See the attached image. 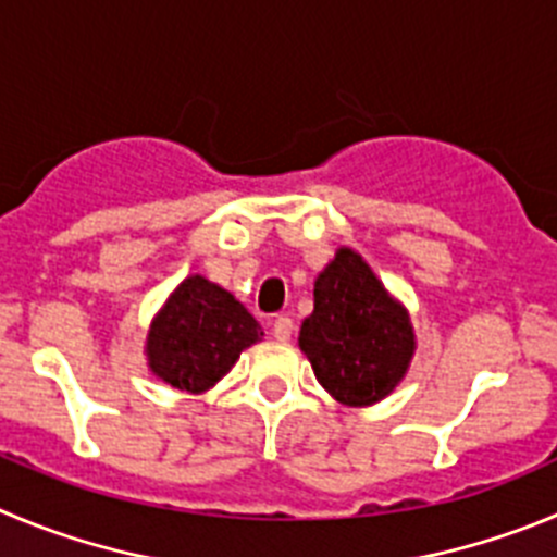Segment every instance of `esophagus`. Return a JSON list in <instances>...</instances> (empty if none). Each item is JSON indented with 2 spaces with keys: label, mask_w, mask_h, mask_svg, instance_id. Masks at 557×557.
<instances>
[{
  "label": "esophagus",
  "mask_w": 557,
  "mask_h": 557,
  "mask_svg": "<svg viewBox=\"0 0 557 557\" xmlns=\"http://www.w3.org/2000/svg\"><path fill=\"white\" fill-rule=\"evenodd\" d=\"M272 335L277 337V341H290V335H294V321H290L288 315H277V319L272 321Z\"/></svg>",
  "instance_id": "34e87169"
}]
</instances>
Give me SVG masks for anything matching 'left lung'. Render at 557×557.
Masks as SVG:
<instances>
[{"mask_svg":"<svg viewBox=\"0 0 557 557\" xmlns=\"http://www.w3.org/2000/svg\"><path fill=\"white\" fill-rule=\"evenodd\" d=\"M299 349L335 401L371 407L407 376L414 330L407 308L371 267L355 249L341 247L315 277L313 313L302 321Z\"/></svg>","mask_w":557,"mask_h":557,"instance_id":"8db88e82","label":"left lung"}]
</instances>
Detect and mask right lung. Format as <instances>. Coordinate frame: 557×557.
I'll return each instance as SVG.
<instances>
[{"label": "right lung", "mask_w": 557, "mask_h": 557, "mask_svg": "<svg viewBox=\"0 0 557 557\" xmlns=\"http://www.w3.org/2000/svg\"><path fill=\"white\" fill-rule=\"evenodd\" d=\"M261 337V324L231 290L191 274L156 313L145 355L161 382L197 396L214 387Z\"/></svg>", "instance_id": "right-lung-1"}]
</instances>
